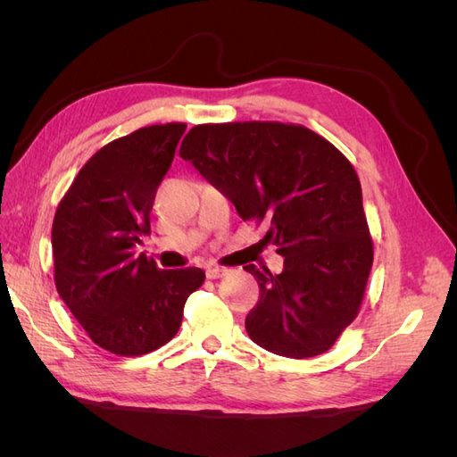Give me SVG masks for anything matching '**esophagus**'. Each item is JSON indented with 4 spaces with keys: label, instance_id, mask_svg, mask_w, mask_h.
Instances as JSON below:
<instances>
[{
    "label": "esophagus",
    "instance_id": "1",
    "mask_svg": "<svg viewBox=\"0 0 457 457\" xmlns=\"http://www.w3.org/2000/svg\"><path fill=\"white\" fill-rule=\"evenodd\" d=\"M230 270L228 269H223V267H210L205 270L207 278L210 280H217V278H223V276H227Z\"/></svg>",
    "mask_w": 457,
    "mask_h": 457
}]
</instances>
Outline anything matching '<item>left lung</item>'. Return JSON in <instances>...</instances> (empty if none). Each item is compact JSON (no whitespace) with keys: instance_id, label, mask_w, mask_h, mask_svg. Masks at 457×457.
Wrapping results in <instances>:
<instances>
[{"instance_id":"left-lung-1","label":"left lung","mask_w":457,"mask_h":457,"mask_svg":"<svg viewBox=\"0 0 457 457\" xmlns=\"http://www.w3.org/2000/svg\"><path fill=\"white\" fill-rule=\"evenodd\" d=\"M190 162L244 220H269L284 270L245 265L259 284L250 337L274 354L334 347L361 311L373 242L353 163L324 137L282 121L200 123L183 139Z\"/></svg>"}]
</instances>
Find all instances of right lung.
<instances>
[{"label":"right lung","mask_w":457,"mask_h":457,"mask_svg":"<svg viewBox=\"0 0 457 457\" xmlns=\"http://www.w3.org/2000/svg\"><path fill=\"white\" fill-rule=\"evenodd\" d=\"M185 129L158 123L104 145L54 212V286L89 339L112 354L141 356L173 339L205 280L202 269L162 270L135 252Z\"/></svg>","instance_id":"right-lung-1"}]
</instances>
